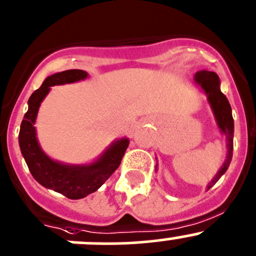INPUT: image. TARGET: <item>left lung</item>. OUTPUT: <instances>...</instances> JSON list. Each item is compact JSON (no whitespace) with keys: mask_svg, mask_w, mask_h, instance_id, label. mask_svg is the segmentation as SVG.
Segmentation results:
<instances>
[{"mask_svg":"<svg viewBox=\"0 0 256 256\" xmlns=\"http://www.w3.org/2000/svg\"><path fill=\"white\" fill-rule=\"evenodd\" d=\"M194 81L206 94L208 101H209L218 126H219L220 131L226 136L228 141L226 160L224 161L220 170L218 171L216 175L214 176V178L208 185V190H209L224 175L225 171L229 168L230 161H232V150H234V142H232V138H234V118H232V106H230L226 96L220 91V80L216 74L206 70L199 71V72L195 74Z\"/></svg>","mask_w":256,"mask_h":256,"instance_id":"obj_1","label":"left lung"}]
</instances>
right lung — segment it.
<instances>
[{
	"instance_id": "right-lung-1",
	"label": "right lung",
	"mask_w": 256,
	"mask_h": 256,
	"mask_svg": "<svg viewBox=\"0 0 256 256\" xmlns=\"http://www.w3.org/2000/svg\"><path fill=\"white\" fill-rule=\"evenodd\" d=\"M88 72L84 70H68L48 76L41 88L28 98V110L24 114L18 135L20 148L30 172L42 186L57 191L68 199H82L95 192L120 166L128 146V138H120L105 150L96 161L88 165H68L52 160L42 151L36 138L37 112L41 102L51 90V86L72 84L85 80Z\"/></svg>"
}]
</instances>
